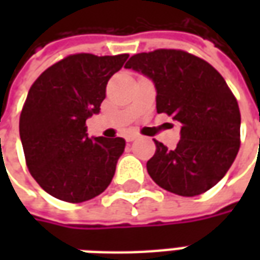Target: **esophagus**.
Wrapping results in <instances>:
<instances>
[{
  "label": "esophagus",
  "mask_w": 260,
  "mask_h": 260,
  "mask_svg": "<svg viewBox=\"0 0 260 260\" xmlns=\"http://www.w3.org/2000/svg\"><path fill=\"white\" fill-rule=\"evenodd\" d=\"M135 139H138V135H136V134H129V135L125 136V141L126 142H132L135 141Z\"/></svg>",
  "instance_id": "34e87169"
}]
</instances>
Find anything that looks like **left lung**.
<instances>
[{
    "mask_svg": "<svg viewBox=\"0 0 260 260\" xmlns=\"http://www.w3.org/2000/svg\"><path fill=\"white\" fill-rule=\"evenodd\" d=\"M125 68L154 83L157 113L181 124L174 150L154 141L147 173L163 189L196 196L217 184L240 150L238 103L221 75L205 59L181 50L135 54Z\"/></svg>",
    "mask_w": 260,
    "mask_h": 260,
    "instance_id": "8db88e82",
    "label": "left lung"
}]
</instances>
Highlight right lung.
Returning a JSON list of instances; mask_svg holds the SVG:
<instances>
[{
	"label": "right lung",
	"mask_w": 260,
	"mask_h": 260,
	"mask_svg": "<svg viewBox=\"0 0 260 260\" xmlns=\"http://www.w3.org/2000/svg\"><path fill=\"white\" fill-rule=\"evenodd\" d=\"M129 55L74 54L51 65L31 85L19 135L31 177L69 203L93 199L110 185L124 153L122 138H89L86 119L100 113L108 79Z\"/></svg>",
	"instance_id": "1"
}]
</instances>
